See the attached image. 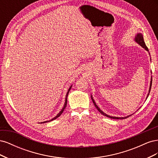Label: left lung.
<instances>
[{
    "mask_svg": "<svg viewBox=\"0 0 158 158\" xmlns=\"http://www.w3.org/2000/svg\"><path fill=\"white\" fill-rule=\"evenodd\" d=\"M135 42L137 43L138 44H139L142 47H143V48L145 49V50H146L148 52L149 51H148V47H146V44H145V42H144V37H143V35H142V34L141 33H137V34H136V36H135ZM149 54H150V53H149ZM152 77H151V81H150V88H149V91H148V95H147V97H146V99H147V98H148V95H149V94H150V90H151V87H152ZM91 98H92V102H93V103H94V104L95 107L97 108V109L98 110L99 112L103 114V115H105V116H106V117H109V118H114V119H124V118H127V117H130V116L132 115V114H130V115H128V116H127V117H117L110 116V115H109V114H106V113H105L102 111V110L97 106L96 103L95 102L94 99V98H93L92 95H91Z\"/></svg>",
    "mask_w": 158,
    "mask_h": 158,
    "instance_id": "left-lung-1",
    "label": "left lung"
}]
</instances>
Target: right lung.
Wrapping results in <instances>:
<instances>
[{"label":"right lung","instance_id":"obj_1","mask_svg":"<svg viewBox=\"0 0 158 158\" xmlns=\"http://www.w3.org/2000/svg\"><path fill=\"white\" fill-rule=\"evenodd\" d=\"M71 88H72V85H70V87L69 88V90H68V92H67V94H66V98H65V102H64V106H63V109H61V111L56 114V117H55L53 118H52V119H51V120H49V121H44V122H42V123H47V122H51V121H53V120H55V119H56V118H58L59 117H60V114L63 113V111H64V109L66 108V105H67V97H68V95H69V92H70V89H71Z\"/></svg>","mask_w":158,"mask_h":158}]
</instances>
